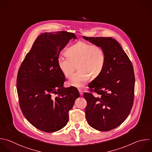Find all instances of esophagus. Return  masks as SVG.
Listing matches in <instances>:
<instances>
[{
    "mask_svg": "<svg viewBox=\"0 0 152 152\" xmlns=\"http://www.w3.org/2000/svg\"><path fill=\"white\" fill-rule=\"evenodd\" d=\"M78 91H79L80 96H83V90L82 89H78Z\"/></svg>",
    "mask_w": 152,
    "mask_h": 152,
    "instance_id": "esophagus-1",
    "label": "esophagus"
}]
</instances>
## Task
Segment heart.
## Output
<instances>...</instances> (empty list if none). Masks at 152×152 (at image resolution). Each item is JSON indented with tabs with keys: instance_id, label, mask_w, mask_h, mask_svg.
Here are the masks:
<instances>
[{
	"instance_id": "b5f03b06",
	"label": "heart",
	"mask_w": 152,
	"mask_h": 152,
	"mask_svg": "<svg viewBox=\"0 0 152 152\" xmlns=\"http://www.w3.org/2000/svg\"><path fill=\"white\" fill-rule=\"evenodd\" d=\"M66 54L67 56L59 55L57 59L58 68L63 75L67 78H70L77 64L79 70L68 81L71 86L81 88L91 77L97 78L104 69L106 56L100 46L79 41L68 48Z\"/></svg>"
}]
</instances>
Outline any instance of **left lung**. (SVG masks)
Returning a JSON list of instances; mask_svg holds the SVG:
<instances>
[{"instance_id":"obj_1","label":"left lung","mask_w":152,"mask_h":152,"mask_svg":"<svg viewBox=\"0 0 152 152\" xmlns=\"http://www.w3.org/2000/svg\"><path fill=\"white\" fill-rule=\"evenodd\" d=\"M83 39L101 46L106 64L102 74L89 84L90 93H84L87 102L86 118L90 126L107 131L119 126L128 117L134 102L135 77L129 58L119 43L111 37Z\"/></svg>"}]
</instances>
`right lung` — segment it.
<instances>
[{"instance_id": "right-lung-1", "label": "right lung", "mask_w": 152, "mask_h": 152, "mask_svg": "<svg viewBox=\"0 0 152 152\" xmlns=\"http://www.w3.org/2000/svg\"><path fill=\"white\" fill-rule=\"evenodd\" d=\"M76 38L67 31L42 34L19 69L17 88L21 109L29 122L42 131L53 132L64 128L69 110L80 97L77 88L64 87L65 77L57 64L61 50Z\"/></svg>"}]
</instances>
